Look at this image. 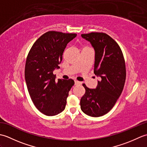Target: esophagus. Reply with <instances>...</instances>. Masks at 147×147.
I'll use <instances>...</instances> for the list:
<instances>
[{"instance_id": "34e87169", "label": "esophagus", "mask_w": 147, "mask_h": 147, "mask_svg": "<svg viewBox=\"0 0 147 147\" xmlns=\"http://www.w3.org/2000/svg\"><path fill=\"white\" fill-rule=\"evenodd\" d=\"M80 84H82V83H81L80 82H78V81H76V80L74 81V85H80Z\"/></svg>"}]
</instances>
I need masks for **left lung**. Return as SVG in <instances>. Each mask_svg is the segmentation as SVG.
Instances as JSON below:
<instances>
[{
	"mask_svg": "<svg viewBox=\"0 0 147 147\" xmlns=\"http://www.w3.org/2000/svg\"><path fill=\"white\" fill-rule=\"evenodd\" d=\"M95 51L94 73L100 78L95 89L83 86L85 93L80 100L82 111L91 117L110 111L121 95L126 80V66L119 46L104 33L82 34Z\"/></svg>",
	"mask_w": 147,
	"mask_h": 147,
	"instance_id": "8db88e82",
	"label": "left lung"
}]
</instances>
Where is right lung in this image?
<instances>
[{
  "instance_id": "add662e5",
  "label": "right lung",
  "mask_w": 147,
  "mask_h": 147,
  "mask_svg": "<svg viewBox=\"0 0 147 147\" xmlns=\"http://www.w3.org/2000/svg\"><path fill=\"white\" fill-rule=\"evenodd\" d=\"M75 33L48 32L34 43L26 61L24 78L28 90L38 110L48 116L63 111L73 80L58 79L53 74L59 68L62 54Z\"/></svg>"
}]
</instances>
